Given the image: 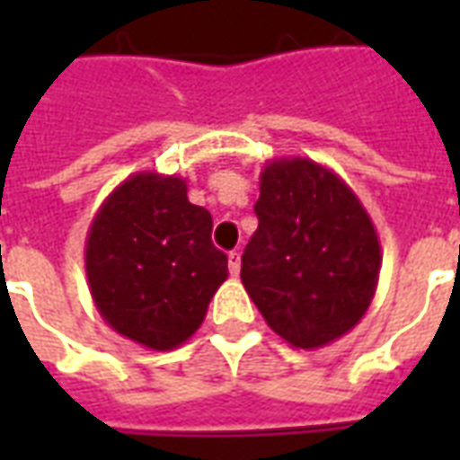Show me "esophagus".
<instances>
[{
  "label": "esophagus",
  "mask_w": 460,
  "mask_h": 460,
  "mask_svg": "<svg viewBox=\"0 0 460 460\" xmlns=\"http://www.w3.org/2000/svg\"><path fill=\"white\" fill-rule=\"evenodd\" d=\"M241 270V253L239 251H231L229 253V273L231 276H239Z\"/></svg>",
  "instance_id": "esophagus-1"
}]
</instances>
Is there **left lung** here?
I'll list each match as a JSON object with an SVG mask.
<instances>
[{"label":"left lung","instance_id":"8db88e82","mask_svg":"<svg viewBox=\"0 0 460 460\" xmlns=\"http://www.w3.org/2000/svg\"><path fill=\"white\" fill-rule=\"evenodd\" d=\"M259 229L241 256V283L269 328L318 349L355 328L375 298L379 236L342 177L305 157L261 172Z\"/></svg>","mask_w":460,"mask_h":460}]
</instances>
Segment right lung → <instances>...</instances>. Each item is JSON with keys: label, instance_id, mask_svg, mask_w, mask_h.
Wrapping results in <instances>:
<instances>
[{"label": "right lung", "instance_id": "1", "mask_svg": "<svg viewBox=\"0 0 460 460\" xmlns=\"http://www.w3.org/2000/svg\"><path fill=\"white\" fill-rule=\"evenodd\" d=\"M85 276L115 332L150 349H174L199 330L229 263L211 243V214L187 199V181L137 172L91 221Z\"/></svg>", "mask_w": 460, "mask_h": 460}]
</instances>
